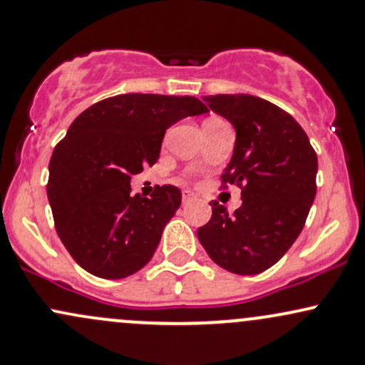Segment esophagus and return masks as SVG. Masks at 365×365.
Listing matches in <instances>:
<instances>
[{
  "instance_id": "1",
  "label": "esophagus",
  "mask_w": 365,
  "mask_h": 365,
  "mask_svg": "<svg viewBox=\"0 0 365 365\" xmlns=\"http://www.w3.org/2000/svg\"><path fill=\"white\" fill-rule=\"evenodd\" d=\"M191 200H195V195L191 193V191L184 190V191H182V203H190Z\"/></svg>"
}]
</instances>
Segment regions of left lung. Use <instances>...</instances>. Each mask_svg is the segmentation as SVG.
<instances>
[{"label": "left lung", "instance_id": "1", "mask_svg": "<svg viewBox=\"0 0 365 365\" xmlns=\"http://www.w3.org/2000/svg\"><path fill=\"white\" fill-rule=\"evenodd\" d=\"M235 127V150L222 182L242 190V207L210 202L212 217L198 228L200 244L215 264L237 275H257L291 249L317 193V155L308 135L278 106L247 96L203 97Z\"/></svg>", "mask_w": 365, "mask_h": 365}]
</instances>
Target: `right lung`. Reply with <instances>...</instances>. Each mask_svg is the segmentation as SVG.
I'll return each instance as SVG.
<instances>
[{"instance_id":"1","label":"right lung","mask_w":365,"mask_h":365,"mask_svg":"<svg viewBox=\"0 0 365 365\" xmlns=\"http://www.w3.org/2000/svg\"><path fill=\"white\" fill-rule=\"evenodd\" d=\"M205 113L197 97L123 93L73 121L50 158L46 195L58 238L81 268L116 280L148 264L182 195L156 186L151 198L132 197L130 175L155 165L167 128Z\"/></svg>"}]
</instances>
